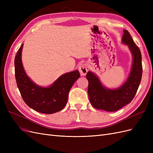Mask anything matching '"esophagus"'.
Segmentation results:
<instances>
[{
  "label": "esophagus",
  "instance_id": "1",
  "mask_svg": "<svg viewBox=\"0 0 153 153\" xmlns=\"http://www.w3.org/2000/svg\"><path fill=\"white\" fill-rule=\"evenodd\" d=\"M78 70H79L81 75H82V76L85 75L87 73V71H88L86 64H80V65L78 66Z\"/></svg>",
  "mask_w": 153,
  "mask_h": 153
}]
</instances>
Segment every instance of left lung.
<instances>
[{
    "label": "left lung",
    "instance_id": "8db88e82",
    "mask_svg": "<svg viewBox=\"0 0 153 153\" xmlns=\"http://www.w3.org/2000/svg\"><path fill=\"white\" fill-rule=\"evenodd\" d=\"M122 43L128 45L132 53L133 63L127 80L115 89L106 88L94 73L89 71L86 78L89 82L88 94L91 105L96 109L115 112L129 103L135 96L142 75V55L129 32L124 30Z\"/></svg>",
    "mask_w": 153,
    "mask_h": 153
}]
</instances>
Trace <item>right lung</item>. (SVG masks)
Here are the masks:
<instances>
[{
  "mask_svg": "<svg viewBox=\"0 0 153 153\" xmlns=\"http://www.w3.org/2000/svg\"><path fill=\"white\" fill-rule=\"evenodd\" d=\"M22 44L15 59V78L18 89L25 103L37 112L51 114L64 108L68 94L75 82L80 76L78 70L66 73L48 87H41L27 75L22 62Z\"/></svg>",
  "mask_w": 153,
  "mask_h": 153,
  "instance_id": "1",
  "label": "right lung"
}]
</instances>
